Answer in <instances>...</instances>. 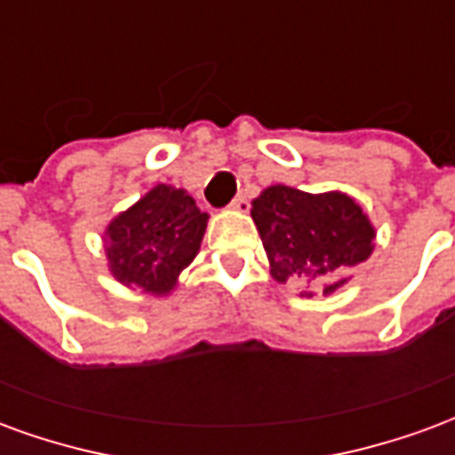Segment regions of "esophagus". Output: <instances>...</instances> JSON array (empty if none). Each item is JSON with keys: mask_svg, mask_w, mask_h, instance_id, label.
Masks as SVG:
<instances>
[{"mask_svg": "<svg viewBox=\"0 0 455 455\" xmlns=\"http://www.w3.org/2000/svg\"><path fill=\"white\" fill-rule=\"evenodd\" d=\"M248 207H251V202H248L246 195H238V197L231 202V209H236V212H248Z\"/></svg>", "mask_w": 455, "mask_h": 455, "instance_id": "1", "label": "esophagus"}]
</instances>
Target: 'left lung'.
Returning <instances> with one entry per match:
<instances>
[{"instance_id":"8db88e82","label":"left lung","mask_w":455,"mask_h":455,"mask_svg":"<svg viewBox=\"0 0 455 455\" xmlns=\"http://www.w3.org/2000/svg\"><path fill=\"white\" fill-rule=\"evenodd\" d=\"M251 217L277 283L322 290L331 295L346 283V273L372 253L375 228L363 209L343 192L309 195L273 185L253 199Z\"/></svg>"}]
</instances>
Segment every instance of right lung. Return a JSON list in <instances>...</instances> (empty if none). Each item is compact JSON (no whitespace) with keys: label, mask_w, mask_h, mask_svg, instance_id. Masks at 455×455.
I'll list each match as a JSON object with an SVG mask.
<instances>
[{"label":"right lung","mask_w":455,"mask_h":455,"mask_svg":"<svg viewBox=\"0 0 455 455\" xmlns=\"http://www.w3.org/2000/svg\"><path fill=\"white\" fill-rule=\"evenodd\" d=\"M207 219L185 189L156 185L107 227L112 275L124 285L165 295L197 256Z\"/></svg>","instance_id":"obj_1"}]
</instances>
